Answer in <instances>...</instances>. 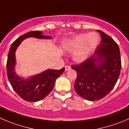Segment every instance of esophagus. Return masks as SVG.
Here are the masks:
<instances>
[{
	"label": "esophagus",
	"mask_w": 129,
	"mask_h": 129,
	"mask_svg": "<svg viewBox=\"0 0 129 129\" xmlns=\"http://www.w3.org/2000/svg\"><path fill=\"white\" fill-rule=\"evenodd\" d=\"M71 67L70 66H66V67H65V70L66 71H68L71 70Z\"/></svg>",
	"instance_id": "esophagus-1"
}]
</instances>
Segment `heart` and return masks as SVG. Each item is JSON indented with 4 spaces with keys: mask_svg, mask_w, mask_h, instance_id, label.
I'll use <instances>...</instances> for the list:
<instances>
[{
    "mask_svg": "<svg viewBox=\"0 0 129 129\" xmlns=\"http://www.w3.org/2000/svg\"><path fill=\"white\" fill-rule=\"evenodd\" d=\"M100 43L97 33L81 34L67 41L63 45L64 50L73 52V59L77 62H83L89 57Z\"/></svg>",
    "mask_w": 129,
    "mask_h": 129,
    "instance_id": "heart-1",
    "label": "heart"
}]
</instances>
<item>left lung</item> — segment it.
Returning a JSON list of instances; mask_svg holds the SVG:
<instances>
[{
	"label": "left lung",
	"mask_w": 129,
	"mask_h": 129,
	"mask_svg": "<svg viewBox=\"0 0 129 129\" xmlns=\"http://www.w3.org/2000/svg\"><path fill=\"white\" fill-rule=\"evenodd\" d=\"M97 31L102 38L95 54L71 67L77 72L74 90L79 96L90 101L101 99L111 91L117 82L121 67L117 43L103 31Z\"/></svg>",
	"instance_id": "left-lung-1"
}]
</instances>
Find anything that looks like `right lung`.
<instances>
[{
    "mask_svg": "<svg viewBox=\"0 0 129 129\" xmlns=\"http://www.w3.org/2000/svg\"><path fill=\"white\" fill-rule=\"evenodd\" d=\"M39 39H50L51 36H46L40 31H30L19 37L11 46L7 60V75L13 90L21 98L28 102H37L46 97L53 90L55 80L63 71L65 68L60 70L48 69L39 74L23 79L14 73L16 63L15 51L22 41L27 37Z\"/></svg>",
    "mask_w": 129,
    "mask_h": 129,
    "instance_id": "1",
    "label": "right lung"
}]
</instances>
